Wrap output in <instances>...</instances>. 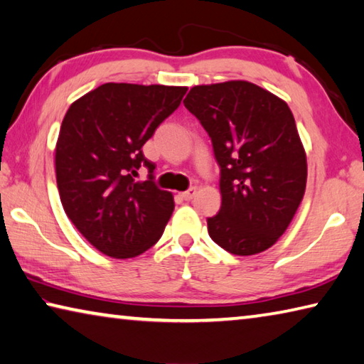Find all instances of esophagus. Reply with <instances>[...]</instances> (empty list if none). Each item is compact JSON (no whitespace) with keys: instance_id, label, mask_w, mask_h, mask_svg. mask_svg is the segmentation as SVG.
Wrapping results in <instances>:
<instances>
[{"instance_id":"34e87169","label":"esophagus","mask_w":364,"mask_h":364,"mask_svg":"<svg viewBox=\"0 0 364 364\" xmlns=\"http://www.w3.org/2000/svg\"><path fill=\"white\" fill-rule=\"evenodd\" d=\"M194 196H196V188H189L188 191H184V193H181V197H183L184 200H191Z\"/></svg>"}]
</instances>
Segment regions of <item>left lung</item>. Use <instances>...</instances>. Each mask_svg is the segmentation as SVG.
Segmentation results:
<instances>
[{"label":"left lung","instance_id":"8db88e82","mask_svg":"<svg viewBox=\"0 0 364 364\" xmlns=\"http://www.w3.org/2000/svg\"><path fill=\"white\" fill-rule=\"evenodd\" d=\"M212 139L221 207L208 234L234 255H255L284 234L306 186V156L287 104L254 83L191 88L183 101Z\"/></svg>","mask_w":364,"mask_h":364}]
</instances>
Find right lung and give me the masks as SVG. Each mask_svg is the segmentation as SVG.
I'll use <instances>...</instances> for the list:
<instances>
[{
	"label": "right lung",
	"instance_id": "1",
	"mask_svg": "<svg viewBox=\"0 0 364 364\" xmlns=\"http://www.w3.org/2000/svg\"><path fill=\"white\" fill-rule=\"evenodd\" d=\"M186 86L104 83L72 104L56 144V180L67 217L86 241L114 258L141 255L173 213L154 183L143 146L181 104ZM150 171L136 182L137 170Z\"/></svg>",
	"mask_w": 364,
	"mask_h": 364
}]
</instances>
